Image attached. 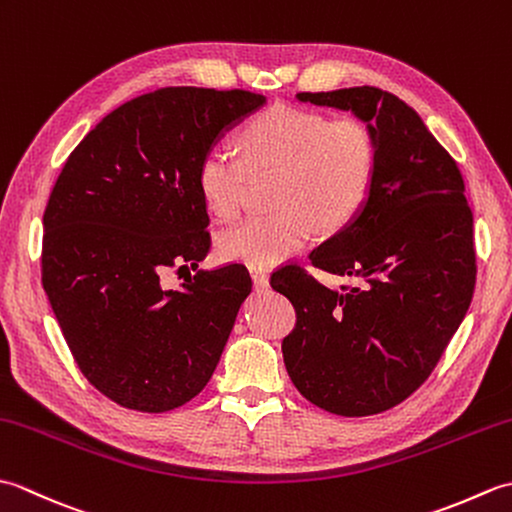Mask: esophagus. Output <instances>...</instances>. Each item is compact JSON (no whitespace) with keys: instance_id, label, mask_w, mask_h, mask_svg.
Instances as JSON below:
<instances>
[{"instance_id":"esophagus-1","label":"esophagus","mask_w":512,"mask_h":512,"mask_svg":"<svg viewBox=\"0 0 512 512\" xmlns=\"http://www.w3.org/2000/svg\"><path fill=\"white\" fill-rule=\"evenodd\" d=\"M250 279H253V286L257 290H266L268 288V273L259 268H250Z\"/></svg>"}]
</instances>
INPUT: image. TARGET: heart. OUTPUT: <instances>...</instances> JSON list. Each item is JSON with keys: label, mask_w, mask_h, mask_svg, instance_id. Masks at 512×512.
Masks as SVG:
<instances>
[{"label": "heart", "mask_w": 512, "mask_h": 512, "mask_svg": "<svg viewBox=\"0 0 512 512\" xmlns=\"http://www.w3.org/2000/svg\"><path fill=\"white\" fill-rule=\"evenodd\" d=\"M242 158L228 149L202 156L198 191L209 211L231 220L242 209L248 171L277 169V211L246 217L217 237L224 262L270 268L308 244L314 226L334 233L363 209L376 176V140L352 118L292 105H275L253 118L239 134Z\"/></svg>", "instance_id": "heart-1"}]
</instances>
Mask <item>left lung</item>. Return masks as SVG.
Masks as SVG:
<instances>
[{
    "label": "left lung",
    "mask_w": 512,
    "mask_h": 512,
    "mask_svg": "<svg viewBox=\"0 0 512 512\" xmlns=\"http://www.w3.org/2000/svg\"><path fill=\"white\" fill-rule=\"evenodd\" d=\"M297 99L352 112L378 158L363 209L310 253L312 266L358 284L334 290L301 266L270 277L297 310L281 352L312 405L372 416L429 378L471 306L473 213L455 160L398 96L363 85Z\"/></svg>",
    "instance_id": "8db88e82"
}]
</instances>
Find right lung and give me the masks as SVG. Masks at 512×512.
I'll return each mask as SVG.
<instances>
[{
    "mask_svg": "<svg viewBox=\"0 0 512 512\" xmlns=\"http://www.w3.org/2000/svg\"><path fill=\"white\" fill-rule=\"evenodd\" d=\"M264 94L162 88L107 114L65 160L43 213L41 284L83 376L116 405L160 413L209 383L250 295L242 264L198 270L209 213L198 165Z\"/></svg>",
    "mask_w": 512,
    "mask_h": 512,
    "instance_id": "right-lung-1",
    "label": "right lung"
}]
</instances>
